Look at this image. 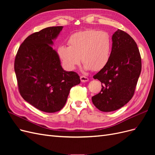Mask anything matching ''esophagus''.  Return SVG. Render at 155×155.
I'll list each match as a JSON object with an SVG mask.
<instances>
[{"mask_svg":"<svg viewBox=\"0 0 155 155\" xmlns=\"http://www.w3.org/2000/svg\"><path fill=\"white\" fill-rule=\"evenodd\" d=\"M80 79L82 82H87L88 81V78L86 76H80Z\"/></svg>","mask_w":155,"mask_h":155,"instance_id":"esophagus-1","label":"esophagus"}]
</instances>
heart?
<instances>
[{
  "instance_id": "obj_1",
  "label": "heart",
  "mask_w": 155,
  "mask_h": 155,
  "mask_svg": "<svg viewBox=\"0 0 155 155\" xmlns=\"http://www.w3.org/2000/svg\"><path fill=\"white\" fill-rule=\"evenodd\" d=\"M69 46H60L58 53L67 68L74 70L80 63L93 71L104 68L110 59L111 39L105 31L88 30L79 31L69 37Z\"/></svg>"
}]
</instances>
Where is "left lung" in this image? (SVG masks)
I'll return each mask as SVG.
<instances>
[{"label":"left lung","instance_id":"left-lung-1","mask_svg":"<svg viewBox=\"0 0 155 155\" xmlns=\"http://www.w3.org/2000/svg\"><path fill=\"white\" fill-rule=\"evenodd\" d=\"M109 62L93 76L101 83V90L92 97L93 104L101 111L120 109L134 96L142 70V60L134 40L118 29L112 37Z\"/></svg>","mask_w":155,"mask_h":155}]
</instances>
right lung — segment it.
Returning a JSON list of instances; mask_svg holds the SVG:
<instances>
[{"label":"right lung","instance_id":"add662e5","mask_svg":"<svg viewBox=\"0 0 155 155\" xmlns=\"http://www.w3.org/2000/svg\"><path fill=\"white\" fill-rule=\"evenodd\" d=\"M63 26L35 32L18 48L14 62L18 91L36 109L53 113L62 109L71 88L80 83L75 72L64 71L51 47Z\"/></svg>","mask_w":155,"mask_h":155}]
</instances>
